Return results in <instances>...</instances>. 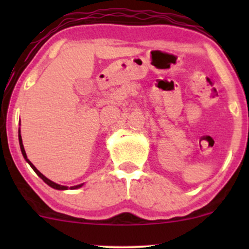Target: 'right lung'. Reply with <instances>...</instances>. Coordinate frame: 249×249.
I'll return each instance as SVG.
<instances>
[{"label":"right lung","mask_w":249,"mask_h":249,"mask_svg":"<svg viewBox=\"0 0 249 249\" xmlns=\"http://www.w3.org/2000/svg\"><path fill=\"white\" fill-rule=\"evenodd\" d=\"M18 141H19V146H21V151H22V154H23V157L25 158V160H27L28 162H29V165L31 167H33V170L35 171L36 172V174L37 176L39 177V178H41L43 181L44 182H47L48 185H49V186H51L53 188H56V190H68V187L67 186H62V185H58V184H56V182H53V181H51V180H49L47 178V177H44L43 176V174L39 172L38 170H37V168L34 166L33 164H31V161H29V159L27 158V154H25V151H24V147H23V144H22V138H21V134H18ZM83 185V184H82ZM82 185H77V186H73V187H70L71 190H75V188H78V187H81Z\"/></svg>","instance_id":"right-lung-1"}]
</instances>
